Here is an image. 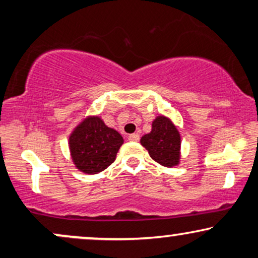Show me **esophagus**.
<instances>
[{"label":"esophagus","mask_w":258,"mask_h":258,"mask_svg":"<svg viewBox=\"0 0 258 258\" xmlns=\"http://www.w3.org/2000/svg\"><path fill=\"white\" fill-rule=\"evenodd\" d=\"M128 139L132 142H138L139 141V135L138 133H132V135L128 136Z\"/></svg>","instance_id":"1"}]
</instances>
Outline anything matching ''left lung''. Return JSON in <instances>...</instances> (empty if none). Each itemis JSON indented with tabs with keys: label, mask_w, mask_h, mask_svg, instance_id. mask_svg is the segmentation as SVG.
I'll use <instances>...</instances> for the list:
<instances>
[{
	"label": "left lung",
	"mask_w": 258,
	"mask_h": 258,
	"mask_svg": "<svg viewBox=\"0 0 258 258\" xmlns=\"http://www.w3.org/2000/svg\"><path fill=\"white\" fill-rule=\"evenodd\" d=\"M141 144L150 158L165 167L178 166L180 162V133L172 120L158 115L153 120L152 131L141 138Z\"/></svg>",
	"instance_id": "1"
}]
</instances>
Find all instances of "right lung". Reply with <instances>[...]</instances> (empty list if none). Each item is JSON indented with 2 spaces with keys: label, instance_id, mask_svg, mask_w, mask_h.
<instances>
[{
  "label": "right lung",
  "instance_id": "1",
  "mask_svg": "<svg viewBox=\"0 0 258 258\" xmlns=\"http://www.w3.org/2000/svg\"><path fill=\"white\" fill-rule=\"evenodd\" d=\"M122 144V136L98 115L86 116L69 136L73 164L86 174L99 173L110 166Z\"/></svg>",
  "mask_w": 258,
  "mask_h": 258
}]
</instances>
